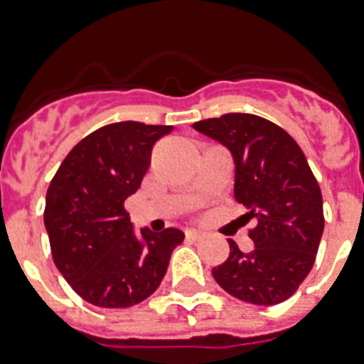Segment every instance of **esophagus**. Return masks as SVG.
I'll return each instance as SVG.
<instances>
[{
	"label": "esophagus",
	"mask_w": 364,
	"mask_h": 364,
	"mask_svg": "<svg viewBox=\"0 0 364 364\" xmlns=\"http://www.w3.org/2000/svg\"><path fill=\"white\" fill-rule=\"evenodd\" d=\"M185 236H187V240H193V242H196V240L204 238L205 232L204 230H200V228H188V230H185Z\"/></svg>",
	"instance_id": "34e87169"
}]
</instances>
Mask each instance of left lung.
<instances>
[{
  "mask_svg": "<svg viewBox=\"0 0 364 364\" xmlns=\"http://www.w3.org/2000/svg\"><path fill=\"white\" fill-rule=\"evenodd\" d=\"M193 128L230 149L234 198L257 217V227L249 228L253 251L242 253L228 240L230 255L211 274L243 302L279 304L296 293L316 262L325 228L319 183L299 143L262 117L227 113Z\"/></svg>",
  "mask_w": 364,
  "mask_h": 364,
  "instance_id": "1",
  "label": "left lung"
}]
</instances>
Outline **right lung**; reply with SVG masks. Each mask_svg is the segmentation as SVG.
Returning a JSON list of instances; mask_svg holds the SVG:
<instances>
[{
    "label": "right lung",
    "instance_id": "right-lung-1",
    "mask_svg": "<svg viewBox=\"0 0 364 364\" xmlns=\"http://www.w3.org/2000/svg\"><path fill=\"white\" fill-rule=\"evenodd\" d=\"M171 130L136 121L102 126L71 149L48 185L43 219L54 264L90 304L128 308L151 296L185 238L177 228H143L137 238L124 210L151 149Z\"/></svg>",
    "mask_w": 364,
    "mask_h": 364
}]
</instances>
